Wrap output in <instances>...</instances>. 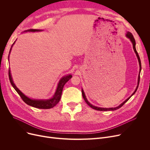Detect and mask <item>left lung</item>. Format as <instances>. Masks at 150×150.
<instances>
[{
    "label": "left lung",
    "instance_id": "obj_1",
    "mask_svg": "<svg viewBox=\"0 0 150 150\" xmlns=\"http://www.w3.org/2000/svg\"><path fill=\"white\" fill-rule=\"evenodd\" d=\"M126 36H127V37L128 38L130 39L132 43L133 49H134V52H135V53H136V55H137V58H138L139 62V65H140V72H139V78H138V85H137V86L136 89L135 90L134 92V93L132 94V96H131V97H129L128 98H127V100H126L123 102V103H122L120 105H119V106H117V107H116V108H98V107H97V106H93L92 105H91V104L89 103V102L87 100V99H86V96H85V94H84V91H83V90L82 89V95H83V97L84 101H86V103H87L91 108H92L93 109L97 110V111H115V110H117V109H119L120 108H121V107L126 103V102H127V101L134 95V94L135 93V92H136V91H137V88H138L139 81H140V71H141V62H140V57H139V56L138 53H137V50H136V41H135V39H134V38L133 35H132L131 33L128 32V33H127V35H126Z\"/></svg>",
    "mask_w": 150,
    "mask_h": 150
}]
</instances>
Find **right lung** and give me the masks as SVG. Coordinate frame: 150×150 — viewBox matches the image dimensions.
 <instances>
[{"label":"right lung","instance_id":"obj_1","mask_svg":"<svg viewBox=\"0 0 150 150\" xmlns=\"http://www.w3.org/2000/svg\"><path fill=\"white\" fill-rule=\"evenodd\" d=\"M41 31V30H35V29H30V30H27L26 31ZM14 42L13 43V44H14ZM13 44L12 45L11 47H13ZM11 49L10 50V53L11 50ZM8 76H9L10 81L12 86L14 88V89L16 91V92L18 93V94L20 96V97H21L22 100L24 101L25 103L26 104H27L28 105L33 106L34 108H39V109H50V108H52L55 105H57L58 103V102L59 101L60 99H61L62 89H63V88H64V84L72 76L71 75H69L67 76H64L62 78H61V79L59 81V83H58L57 91H56V92H55L54 95V96L52 98L49 99V100H33V99H30V98H28L27 97H26L24 95V94H23L22 92H21L18 89V88L15 86V84H14V83L13 81L12 77H11V73H10V70H9V72H8Z\"/></svg>","mask_w":150,"mask_h":150}]
</instances>
